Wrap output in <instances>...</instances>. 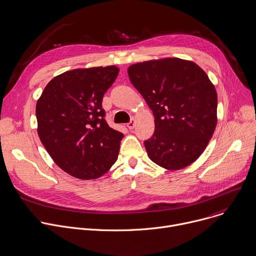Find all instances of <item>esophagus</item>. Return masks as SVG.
<instances>
[{
    "label": "esophagus",
    "mask_w": 256,
    "mask_h": 256,
    "mask_svg": "<svg viewBox=\"0 0 256 256\" xmlns=\"http://www.w3.org/2000/svg\"><path fill=\"white\" fill-rule=\"evenodd\" d=\"M127 127L129 129H133L135 127V119H131V121L127 124Z\"/></svg>",
    "instance_id": "34e87169"
}]
</instances>
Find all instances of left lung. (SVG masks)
<instances>
[{"label":"left lung","instance_id":"left-lung-1","mask_svg":"<svg viewBox=\"0 0 256 256\" xmlns=\"http://www.w3.org/2000/svg\"><path fill=\"white\" fill-rule=\"evenodd\" d=\"M128 76L156 118L144 141L149 158L170 170L196 162L217 125V92L207 74L192 62L162 58L132 64Z\"/></svg>","mask_w":256,"mask_h":256}]
</instances>
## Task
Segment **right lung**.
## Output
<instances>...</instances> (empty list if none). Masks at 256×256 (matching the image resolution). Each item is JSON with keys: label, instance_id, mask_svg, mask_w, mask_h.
Returning <instances> with one entry per match:
<instances>
[{"label": "right lung", "instance_id": "obj_1", "mask_svg": "<svg viewBox=\"0 0 256 256\" xmlns=\"http://www.w3.org/2000/svg\"><path fill=\"white\" fill-rule=\"evenodd\" d=\"M115 66L76 68L51 80L36 104L38 136L54 162L80 180L104 176L116 162L124 135L112 129L102 108Z\"/></svg>", "mask_w": 256, "mask_h": 256}]
</instances>
